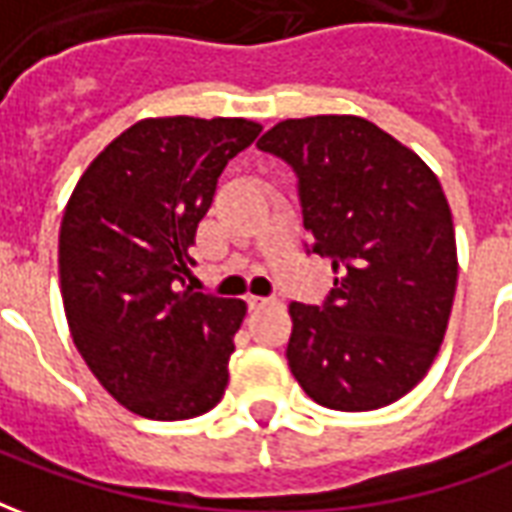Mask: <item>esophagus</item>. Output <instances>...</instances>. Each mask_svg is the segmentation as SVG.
Masks as SVG:
<instances>
[{
    "label": "esophagus",
    "mask_w": 512,
    "mask_h": 512,
    "mask_svg": "<svg viewBox=\"0 0 512 512\" xmlns=\"http://www.w3.org/2000/svg\"><path fill=\"white\" fill-rule=\"evenodd\" d=\"M246 304H249V310H260V307L271 304V299H266V296H246Z\"/></svg>",
    "instance_id": "obj_1"
}]
</instances>
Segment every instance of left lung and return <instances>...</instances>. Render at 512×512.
I'll list each match as a JSON object with an SVG mask.
<instances>
[{
    "instance_id": "1",
    "label": "left lung",
    "mask_w": 512,
    "mask_h": 512,
    "mask_svg": "<svg viewBox=\"0 0 512 512\" xmlns=\"http://www.w3.org/2000/svg\"><path fill=\"white\" fill-rule=\"evenodd\" d=\"M257 147L293 167L310 252L334 271L323 304H290V373L334 411L395 403L433 365L455 299V227L439 178L354 115L282 120Z\"/></svg>"
}]
</instances>
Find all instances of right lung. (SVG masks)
Wrapping results in <instances>:
<instances>
[{
    "label": "right lung",
    "instance_id": "1",
    "mask_svg": "<svg viewBox=\"0 0 512 512\" xmlns=\"http://www.w3.org/2000/svg\"><path fill=\"white\" fill-rule=\"evenodd\" d=\"M263 128L244 117H147L95 156L60 227V290L79 354L139 417L191 419L227 386L246 304L186 288L197 224L227 161Z\"/></svg>",
    "mask_w": 512,
    "mask_h": 512
}]
</instances>
